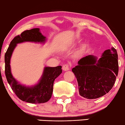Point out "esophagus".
Instances as JSON below:
<instances>
[{
    "mask_svg": "<svg viewBox=\"0 0 125 125\" xmlns=\"http://www.w3.org/2000/svg\"><path fill=\"white\" fill-rule=\"evenodd\" d=\"M71 66V63H66V64L63 65L62 68L64 71H67V70H69L70 67Z\"/></svg>",
    "mask_w": 125,
    "mask_h": 125,
    "instance_id": "esophagus-1",
    "label": "esophagus"
}]
</instances>
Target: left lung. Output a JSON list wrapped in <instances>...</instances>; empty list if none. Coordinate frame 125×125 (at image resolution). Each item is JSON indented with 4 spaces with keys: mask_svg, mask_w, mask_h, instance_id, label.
<instances>
[{
    "mask_svg": "<svg viewBox=\"0 0 125 125\" xmlns=\"http://www.w3.org/2000/svg\"><path fill=\"white\" fill-rule=\"evenodd\" d=\"M72 69L77 79L79 94L88 99H95L109 92L118 73L116 49L105 50L97 60L93 55L82 58Z\"/></svg>",
    "mask_w": 125,
    "mask_h": 125,
    "instance_id": "left-lung-1",
    "label": "left lung"
}]
</instances>
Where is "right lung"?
<instances>
[{"label": "right lung", "instance_id": "obj_1", "mask_svg": "<svg viewBox=\"0 0 125 125\" xmlns=\"http://www.w3.org/2000/svg\"><path fill=\"white\" fill-rule=\"evenodd\" d=\"M46 37L40 32L39 28L27 30L14 37L10 42L4 56L5 74L12 91L21 100L32 104L46 103L52 97L53 84L56 78L62 73V66L45 68L40 82L34 87H26L19 84L10 72V59L17 43L25 41L43 42Z\"/></svg>", "mask_w": 125, "mask_h": 125}]
</instances>
